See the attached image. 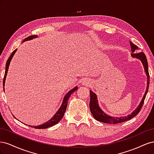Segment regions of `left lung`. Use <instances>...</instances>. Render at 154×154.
Wrapping results in <instances>:
<instances>
[{
	"instance_id": "8db88e82",
	"label": "left lung",
	"mask_w": 154,
	"mask_h": 154,
	"mask_svg": "<svg viewBox=\"0 0 154 154\" xmlns=\"http://www.w3.org/2000/svg\"><path fill=\"white\" fill-rule=\"evenodd\" d=\"M130 46H131V49L132 53L131 54L132 57L134 58H136L139 59L141 61L143 67L144 69V71L146 72V74L147 76V87L146 90L145 92V94L143 96V99L141 101L140 104L137 106V108L133 112L127 116H124V117H111L110 116H108L106 114H105L103 111L99 107L98 103H97V96L96 94H94L92 91H90V103H89V107L91 110V112L92 113L93 117L95 118V119L99 121V122H103L105 123H109V124H117L119 123H122L126 121H128L131 119L135 116H136L138 113L140 112L142 106L143 105L144 99H145L146 94L148 91L149 84H150V75H149L148 72V62L146 60V57L145 54L143 52H139V53H134L136 49H138L137 46L134 45L132 42H130Z\"/></svg>"
}]
</instances>
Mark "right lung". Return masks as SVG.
Instances as JSON below:
<instances>
[{
  "label": "right lung",
  "mask_w": 154,
  "mask_h": 154,
  "mask_svg": "<svg viewBox=\"0 0 154 154\" xmlns=\"http://www.w3.org/2000/svg\"><path fill=\"white\" fill-rule=\"evenodd\" d=\"M35 37H36V36H35V35L30 36L29 37H27V38H26L24 40V41L31 40L32 38H35ZM17 50V49H15V51H13V53L10 55V58H9L8 60H7V62H6V64L5 74H4V80H3L4 91V84H5V80H6V75H7V73H8V71L9 66H10V62H11V60L12 59V57H13L14 54L15 53ZM77 89H78V87H75L74 88H72V89H71V91L68 92L66 96H65L64 98H63V102H62V104L61 106H60V108L59 109V110L57 111V112L54 114V116H53V117L51 118L50 120H49L48 122H47L42 124V125H38V126H35V127H33V126H32V127H31V126L29 125V127L35 128H36V129H44V128H49L50 127H52V126H53V125H54L56 124H57L60 122V121L62 119V118L63 117L64 113H65V112H66V109H67V103H68V100H69V98L70 97V96H71L72 93H73L74 91H76Z\"/></svg>",
  "instance_id": "right-lung-1"
}]
</instances>
